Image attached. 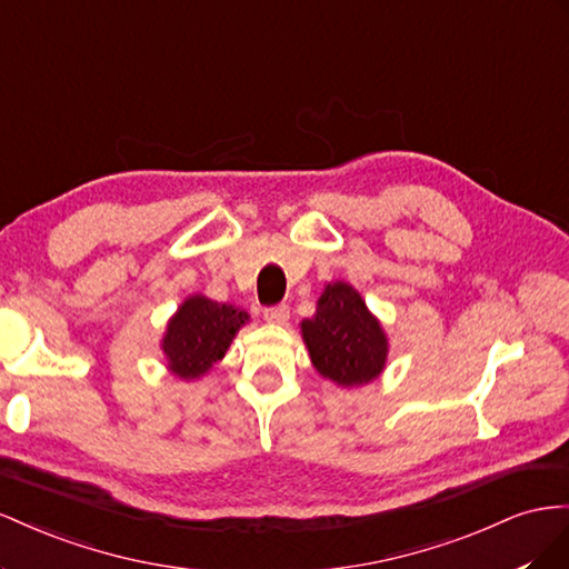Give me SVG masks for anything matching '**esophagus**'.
<instances>
[{
	"label": "esophagus",
	"instance_id": "34e87169",
	"mask_svg": "<svg viewBox=\"0 0 569 569\" xmlns=\"http://www.w3.org/2000/svg\"><path fill=\"white\" fill-rule=\"evenodd\" d=\"M290 317V307L288 305H273L264 310V319L271 323H286Z\"/></svg>",
	"mask_w": 569,
	"mask_h": 569
}]
</instances>
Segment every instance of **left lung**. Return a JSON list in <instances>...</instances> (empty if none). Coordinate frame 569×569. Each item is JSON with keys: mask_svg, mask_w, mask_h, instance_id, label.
<instances>
[{"mask_svg": "<svg viewBox=\"0 0 569 569\" xmlns=\"http://www.w3.org/2000/svg\"><path fill=\"white\" fill-rule=\"evenodd\" d=\"M302 338L319 375L338 386L369 383L386 365L383 329L348 283L327 286L317 315L302 321Z\"/></svg>", "mask_w": 569, "mask_h": 569, "instance_id": "obj_1", "label": "left lung"}]
</instances>
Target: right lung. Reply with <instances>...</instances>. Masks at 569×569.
Returning a JSON list of instances; mask_svg holds the SVG:
<instances>
[{
    "mask_svg": "<svg viewBox=\"0 0 569 569\" xmlns=\"http://www.w3.org/2000/svg\"><path fill=\"white\" fill-rule=\"evenodd\" d=\"M248 321V312L202 296L188 298L164 336L169 369L181 379H198L229 350L233 336Z\"/></svg>",
    "mask_w": 569,
    "mask_h": 569,
    "instance_id": "add662e5",
    "label": "right lung"
}]
</instances>
